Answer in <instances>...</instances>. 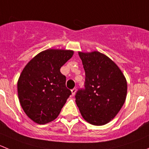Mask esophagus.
<instances>
[{
    "label": "esophagus",
    "mask_w": 149,
    "mask_h": 149,
    "mask_svg": "<svg viewBox=\"0 0 149 149\" xmlns=\"http://www.w3.org/2000/svg\"><path fill=\"white\" fill-rule=\"evenodd\" d=\"M76 91H77V89H76L75 88H74L73 89H72V90H71V91H72V96H74V95L75 94Z\"/></svg>",
    "instance_id": "obj_1"
}]
</instances>
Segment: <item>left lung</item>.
<instances>
[{
	"instance_id": "left-lung-1",
	"label": "left lung",
	"mask_w": 149,
	"mask_h": 149,
	"mask_svg": "<svg viewBox=\"0 0 149 149\" xmlns=\"http://www.w3.org/2000/svg\"><path fill=\"white\" fill-rule=\"evenodd\" d=\"M86 72L85 88L79 89L75 102L86 121L96 126L107 124L122 107L127 83L118 66L98 51L79 52Z\"/></svg>"
}]
</instances>
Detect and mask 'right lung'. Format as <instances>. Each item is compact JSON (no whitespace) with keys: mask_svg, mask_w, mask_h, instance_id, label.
<instances>
[{"mask_svg":"<svg viewBox=\"0 0 149 149\" xmlns=\"http://www.w3.org/2000/svg\"><path fill=\"white\" fill-rule=\"evenodd\" d=\"M74 51L48 49L31 59L17 82L19 103L25 114L39 124L56 119L72 94L60 69Z\"/></svg>","mask_w":149,"mask_h":149,"instance_id":"add662e5","label":"right lung"}]
</instances>
